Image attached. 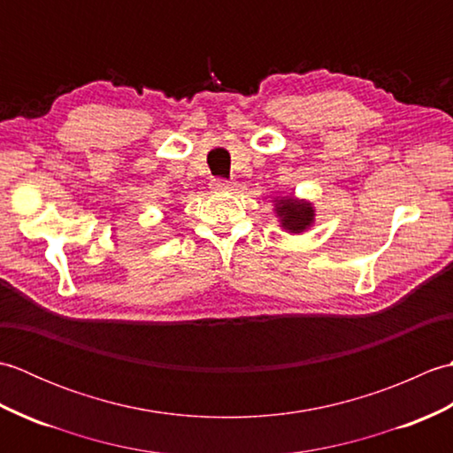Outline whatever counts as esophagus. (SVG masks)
<instances>
[{"mask_svg": "<svg viewBox=\"0 0 453 453\" xmlns=\"http://www.w3.org/2000/svg\"><path fill=\"white\" fill-rule=\"evenodd\" d=\"M211 190H216V192L232 190V182L226 180V179H214V180H211Z\"/></svg>", "mask_w": 453, "mask_h": 453, "instance_id": "34e87169", "label": "esophagus"}]
</instances>
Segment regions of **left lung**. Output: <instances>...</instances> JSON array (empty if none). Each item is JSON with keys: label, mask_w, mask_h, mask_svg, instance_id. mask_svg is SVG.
I'll list each match as a JSON object with an SVG mask.
<instances>
[{"label": "left lung", "mask_w": 453, "mask_h": 453, "mask_svg": "<svg viewBox=\"0 0 453 453\" xmlns=\"http://www.w3.org/2000/svg\"><path fill=\"white\" fill-rule=\"evenodd\" d=\"M276 214L280 216L282 227L292 234H302L313 224V208L310 202L296 200L294 196H284L276 200Z\"/></svg>", "instance_id": "left-lung-1"}]
</instances>
